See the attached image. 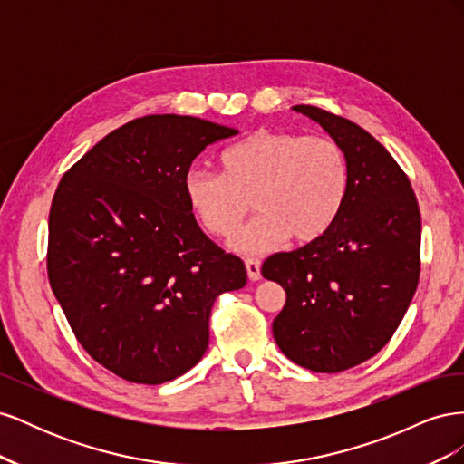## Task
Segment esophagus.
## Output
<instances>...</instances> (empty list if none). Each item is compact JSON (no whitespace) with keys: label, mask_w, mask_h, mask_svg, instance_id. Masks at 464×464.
Returning a JSON list of instances; mask_svg holds the SVG:
<instances>
[{"label":"esophagus","mask_w":464,"mask_h":464,"mask_svg":"<svg viewBox=\"0 0 464 464\" xmlns=\"http://www.w3.org/2000/svg\"><path fill=\"white\" fill-rule=\"evenodd\" d=\"M246 271H247L249 280H259L261 278V261L246 259Z\"/></svg>","instance_id":"esophagus-1"}]
</instances>
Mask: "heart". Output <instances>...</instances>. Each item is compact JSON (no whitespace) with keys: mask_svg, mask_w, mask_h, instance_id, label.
<instances>
[{"mask_svg":"<svg viewBox=\"0 0 464 464\" xmlns=\"http://www.w3.org/2000/svg\"><path fill=\"white\" fill-rule=\"evenodd\" d=\"M224 172L191 168L186 199L213 236L227 237L249 210L259 215L237 232L230 247L261 254L288 237L312 244L339 218L348 189L341 145L327 135L257 130L222 152Z\"/></svg>","mask_w":464,"mask_h":464,"instance_id":"obj_1","label":"heart"}]
</instances>
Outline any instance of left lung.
Masks as SVG:
<instances>
[{
  "label": "left lung",
  "instance_id": "1",
  "mask_svg": "<svg viewBox=\"0 0 464 464\" xmlns=\"http://www.w3.org/2000/svg\"><path fill=\"white\" fill-rule=\"evenodd\" d=\"M292 110L341 145L346 199L325 236L271 256L261 275L286 292L273 321L283 354L336 373L375 356L397 331L418 286L422 224L409 178L366 130L315 106Z\"/></svg>",
  "mask_w": 464,
  "mask_h": 464
}]
</instances>
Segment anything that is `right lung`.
<instances>
[{"mask_svg":"<svg viewBox=\"0 0 464 464\" xmlns=\"http://www.w3.org/2000/svg\"><path fill=\"white\" fill-rule=\"evenodd\" d=\"M236 133L191 116L137 118L55 189L52 290L82 348L128 382L159 385L191 370L217 296L246 286L244 261L208 240L184 191L193 159Z\"/></svg>","mask_w":464,"mask_h":464,"instance_id":"obj_1","label":"right lung"}]
</instances>
